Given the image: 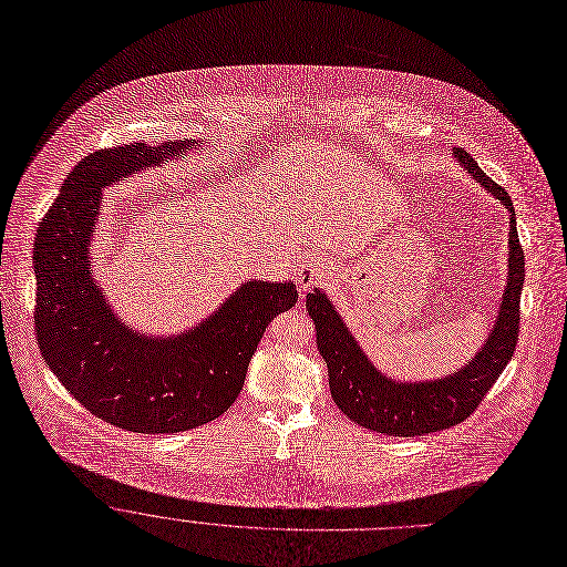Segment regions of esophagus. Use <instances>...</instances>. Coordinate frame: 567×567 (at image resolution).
Returning <instances> with one entry per match:
<instances>
[{
	"mask_svg": "<svg viewBox=\"0 0 567 567\" xmlns=\"http://www.w3.org/2000/svg\"><path fill=\"white\" fill-rule=\"evenodd\" d=\"M328 279H330V270H328L323 264L315 261V259L303 261L301 268H299L297 275H295V281H297L299 290H303V292L310 290L315 284H323V281H328Z\"/></svg>",
	"mask_w": 567,
	"mask_h": 567,
	"instance_id": "34e87169",
	"label": "esophagus"
}]
</instances>
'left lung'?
Returning <instances> with one entry per match:
<instances>
[{"label":"left lung","instance_id":"1","mask_svg":"<svg viewBox=\"0 0 567 567\" xmlns=\"http://www.w3.org/2000/svg\"><path fill=\"white\" fill-rule=\"evenodd\" d=\"M454 158L509 212L507 284L485 344H481L465 367L437 380H393L362 351L355 334L323 290L315 288L306 295V310L317 330V349L328 367V384L334 404L355 424L378 433L413 437L467 420L512 360L518 342L525 257L518 244L512 198L463 147H454Z\"/></svg>","mask_w":567,"mask_h":567}]
</instances>
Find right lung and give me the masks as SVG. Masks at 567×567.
Instances as JSON below:
<instances>
[{"mask_svg":"<svg viewBox=\"0 0 567 567\" xmlns=\"http://www.w3.org/2000/svg\"><path fill=\"white\" fill-rule=\"evenodd\" d=\"M203 143L102 150L75 165L42 218L33 268L44 362L95 417L136 433L196 429L239 398L270 319L297 303L292 281L250 279L198 326L154 337L113 312L91 270L102 189Z\"/></svg>","mask_w":567,"mask_h":567,"instance_id":"add662e5","label":"right lung"}]
</instances>
